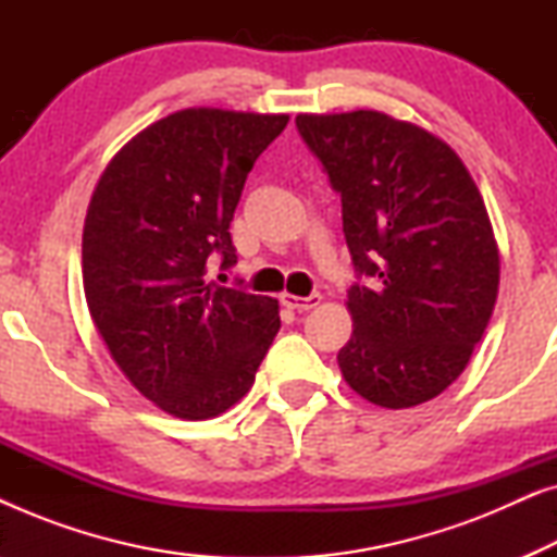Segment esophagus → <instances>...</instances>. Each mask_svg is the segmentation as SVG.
<instances>
[{"label": "esophagus", "mask_w": 557, "mask_h": 557, "mask_svg": "<svg viewBox=\"0 0 557 557\" xmlns=\"http://www.w3.org/2000/svg\"><path fill=\"white\" fill-rule=\"evenodd\" d=\"M319 301H322V296L319 294H311V296H294V294H281V304L288 309H296V311H309L319 307Z\"/></svg>", "instance_id": "1"}]
</instances>
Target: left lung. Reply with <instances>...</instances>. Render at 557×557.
<instances>
[{"instance_id":"8db88e82","label":"left lung","mask_w":557,"mask_h":557,"mask_svg":"<svg viewBox=\"0 0 557 557\" xmlns=\"http://www.w3.org/2000/svg\"><path fill=\"white\" fill-rule=\"evenodd\" d=\"M296 128L342 197L360 278L347 292L342 375L383 408L436 398L497 301L499 250L474 180L446 141L387 113H299Z\"/></svg>"}]
</instances>
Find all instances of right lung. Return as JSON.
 I'll use <instances>...</instances> for the list:
<instances>
[{"label":"right lung","instance_id":"add662e5","mask_svg":"<svg viewBox=\"0 0 557 557\" xmlns=\"http://www.w3.org/2000/svg\"><path fill=\"white\" fill-rule=\"evenodd\" d=\"M288 116L185 109L106 166L83 227V288L121 372L174 418L205 421L250 391L281 319L271 296L205 281L238 261L231 220Z\"/></svg>","mask_w":557,"mask_h":557}]
</instances>
